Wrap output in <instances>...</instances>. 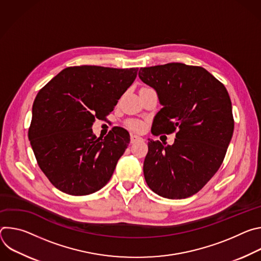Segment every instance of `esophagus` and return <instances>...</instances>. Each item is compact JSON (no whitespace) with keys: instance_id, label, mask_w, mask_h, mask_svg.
<instances>
[{"instance_id":"1","label":"esophagus","mask_w":261,"mask_h":261,"mask_svg":"<svg viewBox=\"0 0 261 261\" xmlns=\"http://www.w3.org/2000/svg\"><path fill=\"white\" fill-rule=\"evenodd\" d=\"M130 139H131V143H134V142H137V141L143 140V138H142V137H140V136H138V135H134V134H132V135H131Z\"/></svg>"}]
</instances>
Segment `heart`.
<instances>
[{
  "mask_svg": "<svg viewBox=\"0 0 261 261\" xmlns=\"http://www.w3.org/2000/svg\"><path fill=\"white\" fill-rule=\"evenodd\" d=\"M128 127L134 131H141L142 128H143V125L141 122L139 121H136V120H131L127 123Z\"/></svg>",
  "mask_w": 261,
  "mask_h": 261,
  "instance_id": "1",
  "label": "heart"
}]
</instances>
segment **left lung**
<instances>
[{
	"label": "left lung",
	"mask_w": 261,
	"mask_h": 261,
	"mask_svg": "<svg viewBox=\"0 0 261 261\" xmlns=\"http://www.w3.org/2000/svg\"><path fill=\"white\" fill-rule=\"evenodd\" d=\"M163 106L152 133L175 132L172 145L148 139L143 174L151 190L169 199L197 193L224 160L234 128L227 90L202 67L168 63L140 68Z\"/></svg>",
	"instance_id": "8db88e82"
}]
</instances>
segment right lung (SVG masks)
I'll return each instance as SVG.
<instances>
[{
    "mask_svg": "<svg viewBox=\"0 0 261 261\" xmlns=\"http://www.w3.org/2000/svg\"><path fill=\"white\" fill-rule=\"evenodd\" d=\"M137 71L68 67L37 94L29 139L39 167L60 191L88 195L110 179L130 135L118 127L104 138L97 137L92 126L114 110Z\"/></svg>",
    "mask_w": 261,
    "mask_h": 261,
    "instance_id": "right-lung-1",
    "label": "right lung"
}]
</instances>
